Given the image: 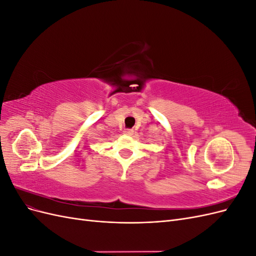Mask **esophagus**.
<instances>
[{
    "label": "esophagus",
    "mask_w": 256,
    "mask_h": 256,
    "mask_svg": "<svg viewBox=\"0 0 256 256\" xmlns=\"http://www.w3.org/2000/svg\"><path fill=\"white\" fill-rule=\"evenodd\" d=\"M124 134H127V136H132L134 134V130L132 129H126L124 131Z\"/></svg>",
    "instance_id": "esophagus-1"
}]
</instances>
